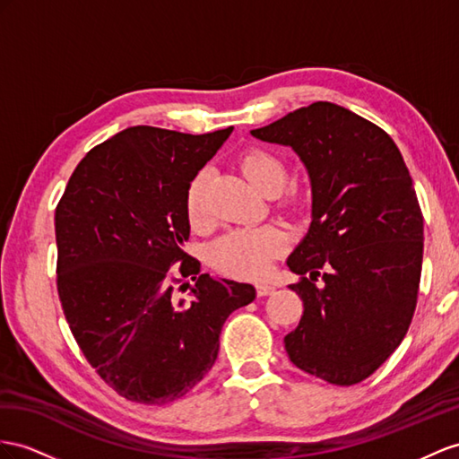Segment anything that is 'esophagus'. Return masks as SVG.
I'll use <instances>...</instances> for the list:
<instances>
[{"mask_svg":"<svg viewBox=\"0 0 459 459\" xmlns=\"http://www.w3.org/2000/svg\"><path fill=\"white\" fill-rule=\"evenodd\" d=\"M273 290H275V287H273V285H267V283L255 285V295H257V297H269V295H272Z\"/></svg>","mask_w":459,"mask_h":459,"instance_id":"esophagus-1","label":"esophagus"}]
</instances>
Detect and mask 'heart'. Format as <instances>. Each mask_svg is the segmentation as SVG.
<instances>
[{
    "mask_svg": "<svg viewBox=\"0 0 459 459\" xmlns=\"http://www.w3.org/2000/svg\"><path fill=\"white\" fill-rule=\"evenodd\" d=\"M240 167L257 190L267 195H277L289 182V169L285 160L273 151L264 147H252L242 152ZM209 170H197L186 187L184 209L187 222L194 229L209 225ZM307 197L299 190H290L283 207L289 211H300ZM287 246V234L275 225H262L252 229H237L225 234L209 254V262L217 272L240 277L260 279L264 277L273 260L283 254Z\"/></svg>",
    "mask_w": 459,
    "mask_h": 459,
    "instance_id": "obj_1",
    "label": "heart"
}]
</instances>
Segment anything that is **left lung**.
<instances>
[{
    "label": "left lung",
    "instance_id": "1",
    "mask_svg": "<svg viewBox=\"0 0 459 459\" xmlns=\"http://www.w3.org/2000/svg\"><path fill=\"white\" fill-rule=\"evenodd\" d=\"M252 135L295 149L312 182V225L287 260L304 304L289 359L335 385L367 380L403 342L419 297L422 213L402 152L322 100Z\"/></svg>",
    "mask_w": 459,
    "mask_h": 459
}]
</instances>
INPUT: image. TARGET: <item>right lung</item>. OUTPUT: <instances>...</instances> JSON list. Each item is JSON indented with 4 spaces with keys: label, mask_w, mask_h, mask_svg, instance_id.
<instances>
[{
    "label": "right lung",
    "mask_w": 459,
    "mask_h": 459,
    "mask_svg": "<svg viewBox=\"0 0 459 459\" xmlns=\"http://www.w3.org/2000/svg\"><path fill=\"white\" fill-rule=\"evenodd\" d=\"M230 132L127 127L87 152L56 207V283L69 330L129 402L164 405L190 392L217 360L222 324L255 299L252 285L199 275L182 250L186 187Z\"/></svg>",
    "instance_id": "add662e5"
}]
</instances>
